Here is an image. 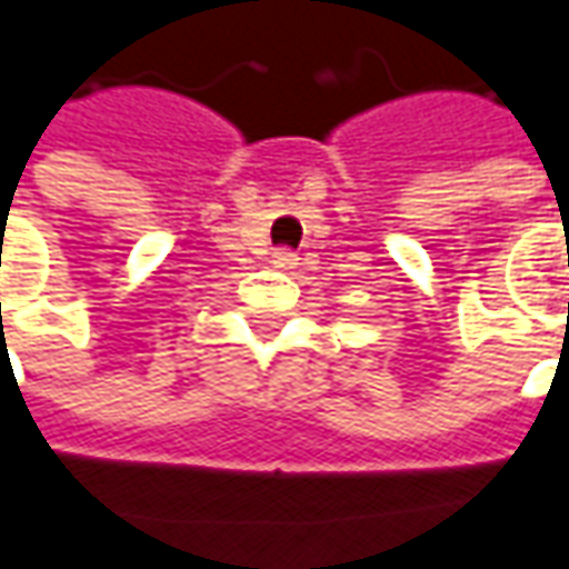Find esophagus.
Here are the masks:
<instances>
[{"label": "esophagus", "instance_id": "1", "mask_svg": "<svg viewBox=\"0 0 569 569\" xmlns=\"http://www.w3.org/2000/svg\"><path fill=\"white\" fill-rule=\"evenodd\" d=\"M296 254L292 251H286V248H280V251H273V258H270V263H273V270H283V273H289L292 267H296Z\"/></svg>", "mask_w": 569, "mask_h": 569}]
</instances>
